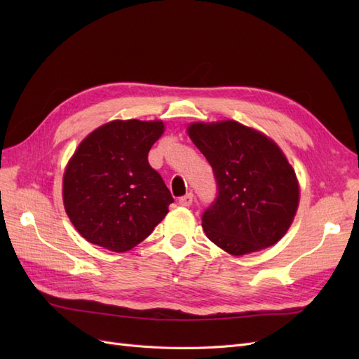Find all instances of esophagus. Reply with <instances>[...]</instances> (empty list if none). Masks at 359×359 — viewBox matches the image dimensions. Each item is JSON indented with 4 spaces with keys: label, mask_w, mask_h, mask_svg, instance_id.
Listing matches in <instances>:
<instances>
[{
    "label": "esophagus",
    "mask_w": 359,
    "mask_h": 359,
    "mask_svg": "<svg viewBox=\"0 0 359 359\" xmlns=\"http://www.w3.org/2000/svg\"><path fill=\"white\" fill-rule=\"evenodd\" d=\"M193 193H187V194H184V196H181L180 198V205L181 206H190L191 203H193Z\"/></svg>",
    "instance_id": "1"
}]
</instances>
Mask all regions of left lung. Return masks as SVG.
Segmentation results:
<instances>
[{"label":"left lung","mask_w":359,"mask_h":359,"mask_svg":"<svg viewBox=\"0 0 359 359\" xmlns=\"http://www.w3.org/2000/svg\"><path fill=\"white\" fill-rule=\"evenodd\" d=\"M189 136L208 160L217 184V196L202 214L206 236L233 256L276 244L299 201L295 172L280 148L236 121L194 123Z\"/></svg>","instance_id":"1"}]
</instances>
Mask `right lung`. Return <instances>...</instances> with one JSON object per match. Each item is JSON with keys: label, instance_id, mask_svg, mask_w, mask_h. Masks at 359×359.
<instances>
[{"label": "right lung", "instance_id": "obj_1", "mask_svg": "<svg viewBox=\"0 0 359 359\" xmlns=\"http://www.w3.org/2000/svg\"><path fill=\"white\" fill-rule=\"evenodd\" d=\"M165 132L161 121H112L86 136L62 180L70 222L86 241L123 253L165 219L173 202L148 153Z\"/></svg>", "mask_w": 359, "mask_h": 359}]
</instances>
